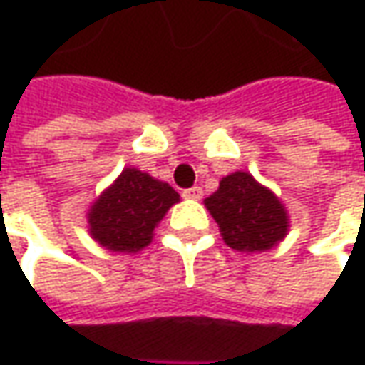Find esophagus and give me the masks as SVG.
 I'll list each match as a JSON object with an SVG mask.
<instances>
[{
	"instance_id": "34e87169",
	"label": "esophagus",
	"mask_w": 365,
	"mask_h": 365,
	"mask_svg": "<svg viewBox=\"0 0 365 365\" xmlns=\"http://www.w3.org/2000/svg\"><path fill=\"white\" fill-rule=\"evenodd\" d=\"M182 197L189 199V201H199L203 197V189L201 187H190V189L182 190Z\"/></svg>"
}]
</instances>
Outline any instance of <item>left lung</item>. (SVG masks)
<instances>
[{"label": "left lung", "instance_id": "left-lung-1", "mask_svg": "<svg viewBox=\"0 0 365 365\" xmlns=\"http://www.w3.org/2000/svg\"><path fill=\"white\" fill-rule=\"evenodd\" d=\"M223 242L242 254L272 250L287 237L290 217L284 203L245 170L219 180V189L205 199Z\"/></svg>", "mask_w": 365, "mask_h": 365}]
</instances>
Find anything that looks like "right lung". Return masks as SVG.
<instances>
[{"instance_id": "right-lung-1", "label": "right lung", "mask_w": 365, "mask_h": 365, "mask_svg": "<svg viewBox=\"0 0 365 365\" xmlns=\"http://www.w3.org/2000/svg\"><path fill=\"white\" fill-rule=\"evenodd\" d=\"M180 195L168 182L133 166L107 187L87 209L89 235L115 254H135L150 245L168 209Z\"/></svg>"}]
</instances>
